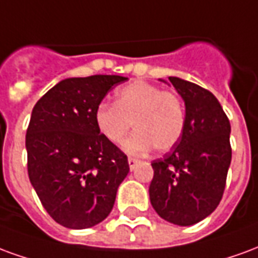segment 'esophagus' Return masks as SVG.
<instances>
[{
    "instance_id": "1",
    "label": "esophagus",
    "mask_w": 258,
    "mask_h": 258,
    "mask_svg": "<svg viewBox=\"0 0 258 258\" xmlns=\"http://www.w3.org/2000/svg\"><path fill=\"white\" fill-rule=\"evenodd\" d=\"M138 164H140V160H138V159H134V157H128L130 170H135Z\"/></svg>"
}]
</instances>
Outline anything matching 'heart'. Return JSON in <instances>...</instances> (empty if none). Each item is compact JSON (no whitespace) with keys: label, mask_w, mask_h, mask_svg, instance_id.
Here are the masks:
<instances>
[{"label":"heart","mask_w":258,"mask_h":258,"mask_svg":"<svg viewBox=\"0 0 258 258\" xmlns=\"http://www.w3.org/2000/svg\"><path fill=\"white\" fill-rule=\"evenodd\" d=\"M94 120L99 134L112 145H120L134 124L137 131L124 144V151L145 155L153 146L168 152L178 144L184 134L185 109L171 91L134 81L116 91L114 103H99Z\"/></svg>","instance_id":"heart-1"}]
</instances>
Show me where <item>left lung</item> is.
Segmentation results:
<instances>
[{"label": "left lung", "instance_id": "left-lung-1", "mask_svg": "<svg viewBox=\"0 0 258 258\" xmlns=\"http://www.w3.org/2000/svg\"><path fill=\"white\" fill-rule=\"evenodd\" d=\"M168 80L185 102V128L173 151L152 162L149 198L163 220L188 227L210 216L221 200L232 157L231 124L210 91Z\"/></svg>", "mask_w": 258, "mask_h": 258}]
</instances>
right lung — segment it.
Here are the masks:
<instances>
[{
	"label": "right lung",
	"instance_id": "1",
	"mask_svg": "<svg viewBox=\"0 0 258 258\" xmlns=\"http://www.w3.org/2000/svg\"><path fill=\"white\" fill-rule=\"evenodd\" d=\"M127 77L96 74L59 81L40 98L26 133L27 171L44 209L70 229L102 222L112 211L128 160L96 128V106Z\"/></svg>",
	"mask_w": 258,
	"mask_h": 258
}]
</instances>
